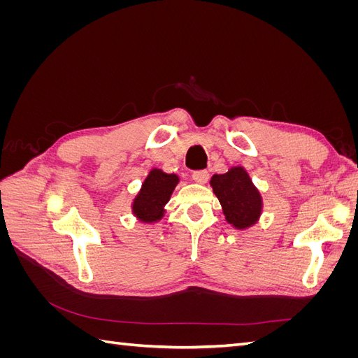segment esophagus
I'll return each mask as SVG.
<instances>
[{
  "mask_svg": "<svg viewBox=\"0 0 358 358\" xmlns=\"http://www.w3.org/2000/svg\"><path fill=\"white\" fill-rule=\"evenodd\" d=\"M192 179L196 180L197 183H206L209 179V173L206 170H197V171H192Z\"/></svg>",
  "mask_w": 358,
  "mask_h": 358,
  "instance_id": "34e87169",
  "label": "esophagus"
}]
</instances>
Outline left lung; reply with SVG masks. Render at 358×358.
<instances>
[{
	"label": "left lung",
	"mask_w": 358,
	"mask_h": 358,
	"mask_svg": "<svg viewBox=\"0 0 358 358\" xmlns=\"http://www.w3.org/2000/svg\"><path fill=\"white\" fill-rule=\"evenodd\" d=\"M210 187L222 206L227 222L234 229L245 230L258 221L263 199L243 167H231L222 175H213Z\"/></svg>",
	"instance_id": "left-lung-1"
}]
</instances>
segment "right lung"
<instances>
[{
  "instance_id": "1",
  "label": "right lung",
  "mask_w": 358,
  "mask_h": 358,
  "mask_svg": "<svg viewBox=\"0 0 358 358\" xmlns=\"http://www.w3.org/2000/svg\"><path fill=\"white\" fill-rule=\"evenodd\" d=\"M179 178L176 175H169L159 169H152L148 178L142 183V189L138 191L133 201V213L142 222L152 224L164 216V206L170 200V196L178 185Z\"/></svg>"
}]
</instances>
